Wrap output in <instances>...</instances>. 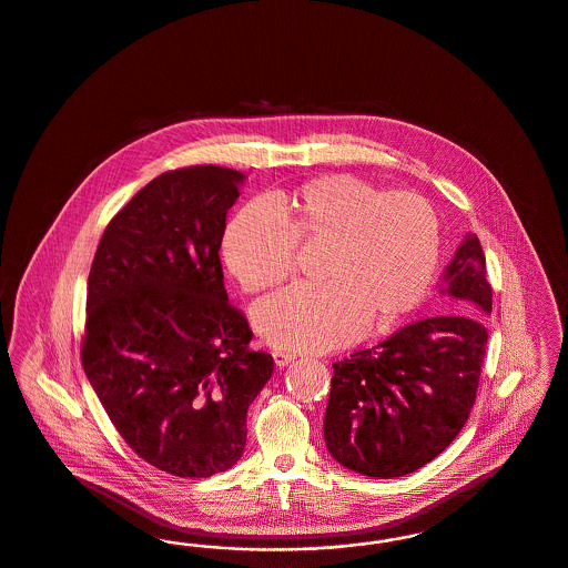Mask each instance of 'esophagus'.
I'll use <instances>...</instances> for the list:
<instances>
[{"instance_id": "esophagus-1", "label": "esophagus", "mask_w": 568, "mask_h": 568, "mask_svg": "<svg viewBox=\"0 0 568 568\" xmlns=\"http://www.w3.org/2000/svg\"><path fill=\"white\" fill-rule=\"evenodd\" d=\"M272 359H274L276 368H285V366H290V364L296 359V355H292V353L274 352L272 353Z\"/></svg>"}]
</instances>
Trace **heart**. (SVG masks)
<instances>
[{
  "mask_svg": "<svg viewBox=\"0 0 568 568\" xmlns=\"http://www.w3.org/2000/svg\"><path fill=\"white\" fill-rule=\"evenodd\" d=\"M248 204L227 223L221 257L246 294L281 285L297 244H325L322 283L296 285L253 308L257 334L283 352H327L366 324L387 329L433 287L443 230L433 204L413 191L389 193L349 174H329Z\"/></svg>",
  "mask_w": 568,
  "mask_h": 568,
  "instance_id": "1",
  "label": "heart"
}]
</instances>
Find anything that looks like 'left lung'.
I'll return each instance as SVG.
<instances>
[{"label": "left lung", "mask_w": 568, "mask_h": 568, "mask_svg": "<svg viewBox=\"0 0 568 568\" xmlns=\"http://www.w3.org/2000/svg\"><path fill=\"white\" fill-rule=\"evenodd\" d=\"M449 315L400 327L334 364L327 452L353 473L403 477L443 454L475 405L486 357L491 287L477 234H466L438 290Z\"/></svg>", "instance_id": "1"}]
</instances>
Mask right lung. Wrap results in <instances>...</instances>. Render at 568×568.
I'll use <instances>...</instances> for the list:
<instances>
[{"label": "right lung", "instance_id": "obj_1", "mask_svg": "<svg viewBox=\"0 0 568 568\" xmlns=\"http://www.w3.org/2000/svg\"><path fill=\"white\" fill-rule=\"evenodd\" d=\"M243 172H163L114 215L87 287L82 368L110 422L151 466L176 477L232 468L246 410L274 371L227 304L219 248Z\"/></svg>", "mask_w": 568, "mask_h": 568}]
</instances>
